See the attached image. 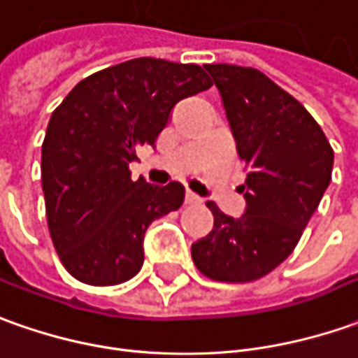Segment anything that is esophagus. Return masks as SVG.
Masks as SVG:
<instances>
[{
	"label": "esophagus",
	"instance_id": "obj_1",
	"mask_svg": "<svg viewBox=\"0 0 358 358\" xmlns=\"http://www.w3.org/2000/svg\"><path fill=\"white\" fill-rule=\"evenodd\" d=\"M185 203H187V205H199V203H201V196L195 195V193H191V191H187V193H185Z\"/></svg>",
	"mask_w": 358,
	"mask_h": 358
}]
</instances>
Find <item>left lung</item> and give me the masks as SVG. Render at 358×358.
<instances>
[{"label": "left lung", "instance_id": "obj_1", "mask_svg": "<svg viewBox=\"0 0 358 358\" xmlns=\"http://www.w3.org/2000/svg\"><path fill=\"white\" fill-rule=\"evenodd\" d=\"M205 69L248 169L242 185L246 213L232 218L207 201L215 224L191 246V256L215 282H254L297 246L329 187L333 148L308 110L264 73L236 64Z\"/></svg>", "mask_w": 358, "mask_h": 358}]
</instances>
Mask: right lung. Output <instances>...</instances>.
Returning <instances> with one entry per match:
<instances>
[{"mask_svg":"<svg viewBox=\"0 0 358 358\" xmlns=\"http://www.w3.org/2000/svg\"><path fill=\"white\" fill-rule=\"evenodd\" d=\"M210 86L199 64L141 57L86 76L52 112L41 150L47 224L78 282L116 285L140 272L145 230L183 205L185 189L134 181L129 163L179 100Z\"/></svg>","mask_w":358,"mask_h":358,"instance_id":"add662e5","label":"right lung"}]
</instances>
